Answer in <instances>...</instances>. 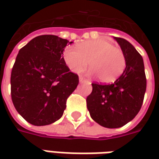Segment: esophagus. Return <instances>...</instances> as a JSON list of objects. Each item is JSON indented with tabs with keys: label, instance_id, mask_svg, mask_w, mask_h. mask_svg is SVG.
<instances>
[{
	"label": "esophagus",
	"instance_id": "34e87169",
	"mask_svg": "<svg viewBox=\"0 0 159 159\" xmlns=\"http://www.w3.org/2000/svg\"><path fill=\"white\" fill-rule=\"evenodd\" d=\"M86 81H87V80L85 79V78H84L83 76H79V82H80V83H84V82H86Z\"/></svg>",
	"mask_w": 159,
	"mask_h": 159
}]
</instances>
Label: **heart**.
I'll list each match as a JSON object with an SVG mask.
<instances>
[{"label": "heart", "instance_id": "b5f03b06", "mask_svg": "<svg viewBox=\"0 0 159 159\" xmlns=\"http://www.w3.org/2000/svg\"><path fill=\"white\" fill-rule=\"evenodd\" d=\"M64 61L70 70L79 73L89 64L90 75L96 74L100 82L112 83L123 72L126 59L123 51L105 39L89 40L76 45V49L67 47L63 53Z\"/></svg>", "mask_w": 159, "mask_h": 159}]
</instances>
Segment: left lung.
Here are the masks:
<instances>
[{"mask_svg":"<svg viewBox=\"0 0 159 159\" xmlns=\"http://www.w3.org/2000/svg\"><path fill=\"white\" fill-rule=\"evenodd\" d=\"M123 51L126 67L113 83H92L87 107L93 121L101 126L116 129L133 120L140 111L147 89L143 59L130 42L114 37Z\"/></svg>","mask_w":159,"mask_h":159,"instance_id":"left-lung-1","label":"left lung"}]
</instances>
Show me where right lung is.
Listing matches in <instances>:
<instances>
[{
	"label": "right lung",
	"mask_w": 159,
	"mask_h": 159,
	"mask_svg": "<svg viewBox=\"0 0 159 159\" xmlns=\"http://www.w3.org/2000/svg\"><path fill=\"white\" fill-rule=\"evenodd\" d=\"M69 41L42 35L19 50L11 73V95L17 111L30 124L48 125L62 117L78 76L63 59ZM72 42H70V44Z\"/></svg>",
	"instance_id": "right-lung-1"
}]
</instances>
